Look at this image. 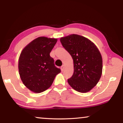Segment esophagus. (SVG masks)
Here are the masks:
<instances>
[{
    "label": "esophagus",
    "mask_w": 123,
    "mask_h": 123,
    "mask_svg": "<svg viewBox=\"0 0 123 123\" xmlns=\"http://www.w3.org/2000/svg\"><path fill=\"white\" fill-rule=\"evenodd\" d=\"M64 69H65V67H64V65L62 66L61 67V69L62 71H63V70H64Z\"/></svg>",
    "instance_id": "1"
}]
</instances>
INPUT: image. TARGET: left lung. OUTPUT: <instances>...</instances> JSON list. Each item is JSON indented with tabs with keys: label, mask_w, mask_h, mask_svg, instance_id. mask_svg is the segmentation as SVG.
Masks as SVG:
<instances>
[{
	"label": "left lung",
	"mask_w": 123,
	"mask_h": 123,
	"mask_svg": "<svg viewBox=\"0 0 123 123\" xmlns=\"http://www.w3.org/2000/svg\"><path fill=\"white\" fill-rule=\"evenodd\" d=\"M60 42L73 59L74 73L68 79V84L79 92L91 91L98 82L103 70L98 48L86 37L75 34L62 37Z\"/></svg>",
	"instance_id": "1"
}]
</instances>
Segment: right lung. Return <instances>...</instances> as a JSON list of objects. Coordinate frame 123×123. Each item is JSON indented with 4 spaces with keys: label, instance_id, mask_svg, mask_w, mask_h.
Returning a JSON list of instances; mask_svg holds the SVG:
<instances>
[{
    "label": "right lung",
    "instance_id": "1",
    "mask_svg": "<svg viewBox=\"0 0 123 123\" xmlns=\"http://www.w3.org/2000/svg\"><path fill=\"white\" fill-rule=\"evenodd\" d=\"M57 41L56 38L38 37L20 53L18 61L20 79L25 86L35 93L42 92L49 88L56 75L61 72L50 56Z\"/></svg>",
    "mask_w": 123,
    "mask_h": 123
}]
</instances>
